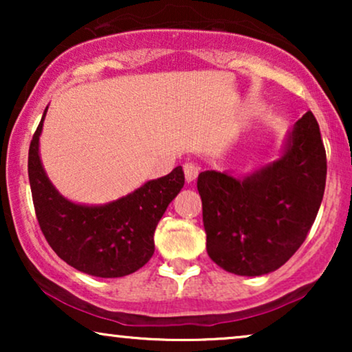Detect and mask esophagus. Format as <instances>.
Returning a JSON list of instances; mask_svg holds the SVG:
<instances>
[{
    "label": "esophagus",
    "instance_id": "34e87169",
    "mask_svg": "<svg viewBox=\"0 0 352 352\" xmlns=\"http://www.w3.org/2000/svg\"><path fill=\"white\" fill-rule=\"evenodd\" d=\"M184 176L187 182H192L197 179L199 176V166L194 165V163H186L184 165Z\"/></svg>",
    "mask_w": 352,
    "mask_h": 352
}]
</instances>
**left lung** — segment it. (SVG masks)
I'll list each match as a JSON object with an SVG mask.
<instances>
[{"instance_id":"obj_1","label":"left lung","mask_w":352,"mask_h":352,"mask_svg":"<svg viewBox=\"0 0 352 352\" xmlns=\"http://www.w3.org/2000/svg\"><path fill=\"white\" fill-rule=\"evenodd\" d=\"M325 177V147L312 112L298 120L285 152L271 165L245 177L200 173L208 256L237 276H263L283 266L314 224Z\"/></svg>"}]
</instances>
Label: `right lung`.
<instances>
[{
    "label": "right lung",
    "instance_id": "right-lung-1",
    "mask_svg": "<svg viewBox=\"0 0 352 352\" xmlns=\"http://www.w3.org/2000/svg\"><path fill=\"white\" fill-rule=\"evenodd\" d=\"M46 110L28 148V179L43 235L57 256L89 276L113 278L136 272L155 252L153 232L184 186V171L176 166L107 205H76L56 190L43 170L38 146Z\"/></svg>",
    "mask_w": 352,
    "mask_h": 352
}]
</instances>
